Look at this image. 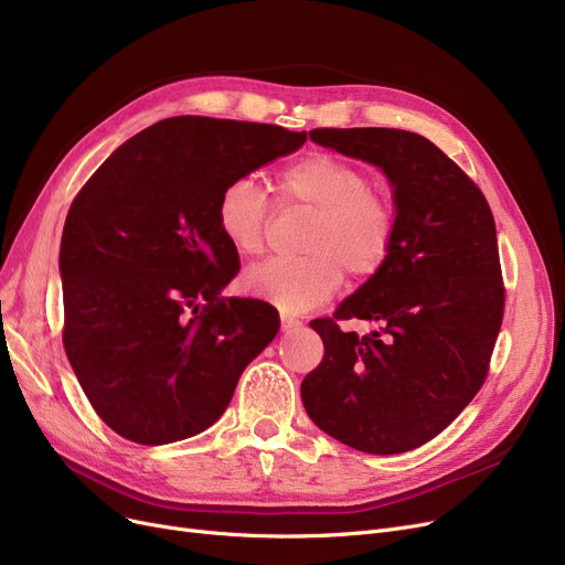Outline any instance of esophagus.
<instances>
[{
	"instance_id": "obj_1",
	"label": "esophagus",
	"mask_w": 565,
	"mask_h": 565,
	"mask_svg": "<svg viewBox=\"0 0 565 565\" xmlns=\"http://www.w3.org/2000/svg\"><path fill=\"white\" fill-rule=\"evenodd\" d=\"M300 326H302L300 318L281 313V330H284V332H288V330H292V328H300Z\"/></svg>"
}]
</instances>
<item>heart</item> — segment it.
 I'll list each match as a JSON object with an SVG mask.
<instances>
[{"mask_svg":"<svg viewBox=\"0 0 565 565\" xmlns=\"http://www.w3.org/2000/svg\"><path fill=\"white\" fill-rule=\"evenodd\" d=\"M279 199L313 212L305 258H269L242 277V290L302 313L328 302L343 284V269L355 279L381 273L397 242V214L374 191V180L358 163L313 152L290 163L279 178ZM273 201L254 175L233 178L216 201L218 233L239 256L263 249Z\"/></svg>","mask_w":565,"mask_h":565,"instance_id":"1","label":"heart"}]
</instances>
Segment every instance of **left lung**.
Returning a JSON list of instances; mask_svg holds the SVG:
<instances>
[{
    "label": "left lung",
    "instance_id": "left-lung-1",
    "mask_svg": "<svg viewBox=\"0 0 565 565\" xmlns=\"http://www.w3.org/2000/svg\"><path fill=\"white\" fill-rule=\"evenodd\" d=\"M309 138L383 170L397 242L332 318L309 323L326 353L302 381V404L316 427L355 450L408 452L444 431L487 379L505 305L494 216L425 136L366 127ZM349 317L380 330L343 333L335 321Z\"/></svg>",
    "mask_w": 565,
    "mask_h": 565
}]
</instances>
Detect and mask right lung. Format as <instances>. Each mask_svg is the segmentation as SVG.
Here are the masks:
<instances>
[{
  "instance_id": "add662e5",
  "label": "right lung",
  "mask_w": 565,
  "mask_h": 565,
  "mask_svg": "<svg viewBox=\"0 0 565 565\" xmlns=\"http://www.w3.org/2000/svg\"><path fill=\"white\" fill-rule=\"evenodd\" d=\"M305 140L277 125L168 117L119 145L73 199L60 247L64 351L119 436L163 446L201 434L277 337L275 307L222 296L239 256L218 233L216 201Z\"/></svg>"
}]
</instances>
